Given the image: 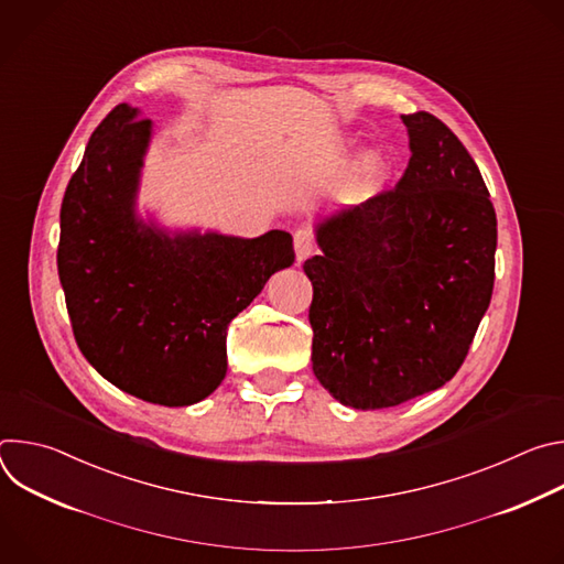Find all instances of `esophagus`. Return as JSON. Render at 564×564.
<instances>
[{
	"label": "esophagus",
	"instance_id": "1",
	"mask_svg": "<svg viewBox=\"0 0 564 564\" xmlns=\"http://www.w3.org/2000/svg\"><path fill=\"white\" fill-rule=\"evenodd\" d=\"M314 250V236L310 229H296L294 231V252H296V261H305Z\"/></svg>",
	"mask_w": 564,
	"mask_h": 564
}]
</instances>
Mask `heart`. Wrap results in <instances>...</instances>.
I'll list each match as a JSON object with an SVG mask.
<instances>
[{"instance_id":"obj_1","label":"heart","mask_w":564,"mask_h":564,"mask_svg":"<svg viewBox=\"0 0 564 564\" xmlns=\"http://www.w3.org/2000/svg\"><path fill=\"white\" fill-rule=\"evenodd\" d=\"M377 170V165L372 163V160H368V163H366V167H364V174H372Z\"/></svg>"}]
</instances>
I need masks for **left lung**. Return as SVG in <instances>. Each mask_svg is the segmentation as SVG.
<instances>
[{"instance_id": "1", "label": "left lung", "mask_w": 564, "mask_h": 564, "mask_svg": "<svg viewBox=\"0 0 564 564\" xmlns=\"http://www.w3.org/2000/svg\"><path fill=\"white\" fill-rule=\"evenodd\" d=\"M411 160L392 189L316 227L312 370L341 404L381 411L464 364L496 279L498 220L475 160L433 113L401 116Z\"/></svg>"}]
</instances>
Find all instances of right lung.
<instances>
[{
    "label": "right lung",
    "mask_w": 564,
    "mask_h": 564,
    "mask_svg": "<svg viewBox=\"0 0 564 564\" xmlns=\"http://www.w3.org/2000/svg\"><path fill=\"white\" fill-rule=\"evenodd\" d=\"M151 120L118 105L94 131L59 209L57 274L73 337L120 390L192 406L227 372V326L294 263L292 236L176 234L144 225L133 203Z\"/></svg>",
    "instance_id": "right-lung-1"
}]
</instances>
